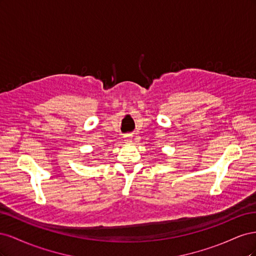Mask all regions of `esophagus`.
<instances>
[{
    "label": "esophagus",
    "mask_w": 256,
    "mask_h": 256,
    "mask_svg": "<svg viewBox=\"0 0 256 256\" xmlns=\"http://www.w3.org/2000/svg\"><path fill=\"white\" fill-rule=\"evenodd\" d=\"M131 141H132V140H131V136H130V134L125 136V142H126V143H130Z\"/></svg>",
    "instance_id": "obj_1"
}]
</instances>
